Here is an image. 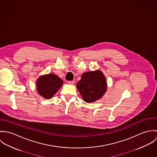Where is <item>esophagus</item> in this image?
<instances>
[{"label":"esophagus","mask_w":157,"mask_h":157,"mask_svg":"<svg viewBox=\"0 0 157 157\" xmlns=\"http://www.w3.org/2000/svg\"><path fill=\"white\" fill-rule=\"evenodd\" d=\"M67 83L70 85H74V82L73 80L72 81H69V82H67Z\"/></svg>","instance_id":"34e87169"}]
</instances>
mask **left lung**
<instances>
[{"label": "left lung", "instance_id": "obj_1", "mask_svg": "<svg viewBox=\"0 0 157 157\" xmlns=\"http://www.w3.org/2000/svg\"><path fill=\"white\" fill-rule=\"evenodd\" d=\"M77 88L85 102H94L101 98L107 90L106 77L99 70L85 72L77 83Z\"/></svg>", "mask_w": 157, "mask_h": 157}]
</instances>
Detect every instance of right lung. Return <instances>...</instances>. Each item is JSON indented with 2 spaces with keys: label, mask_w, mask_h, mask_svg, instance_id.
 <instances>
[{
  "label": "right lung",
  "mask_w": 157,
  "mask_h": 157,
  "mask_svg": "<svg viewBox=\"0 0 157 157\" xmlns=\"http://www.w3.org/2000/svg\"><path fill=\"white\" fill-rule=\"evenodd\" d=\"M63 80L54 74L40 76L37 80V90L40 95L49 99L63 85Z\"/></svg>",
  "instance_id": "right-lung-1"
}]
</instances>
